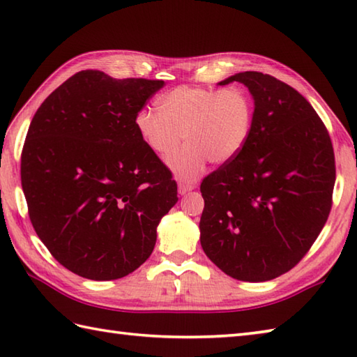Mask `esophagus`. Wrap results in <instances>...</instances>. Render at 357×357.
Here are the masks:
<instances>
[{"label":"esophagus","mask_w":357,"mask_h":357,"mask_svg":"<svg viewBox=\"0 0 357 357\" xmlns=\"http://www.w3.org/2000/svg\"><path fill=\"white\" fill-rule=\"evenodd\" d=\"M196 188V185L195 184H179L178 185V193L179 195H185V193H188V192H192V190H195Z\"/></svg>","instance_id":"esophagus-1"}]
</instances>
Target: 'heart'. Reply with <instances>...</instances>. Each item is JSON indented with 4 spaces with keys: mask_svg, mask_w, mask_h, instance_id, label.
Instances as JSON below:
<instances>
[{
    "mask_svg": "<svg viewBox=\"0 0 357 357\" xmlns=\"http://www.w3.org/2000/svg\"><path fill=\"white\" fill-rule=\"evenodd\" d=\"M158 109L136 112L133 124L155 155H172L167 165L181 181H193L208 161L225 164L236 156L252 132L253 102L239 87L221 90L181 86L156 100Z\"/></svg>",
    "mask_w": 357,
    "mask_h": 357,
    "instance_id": "obj_1",
    "label": "heart"
}]
</instances>
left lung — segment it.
Masks as SVG:
<instances>
[{"mask_svg":"<svg viewBox=\"0 0 357 357\" xmlns=\"http://www.w3.org/2000/svg\"><path fill=\"white\" fill-rule=\"evenodd\" d=\"M244 84L255 101L245 146L202 181L204 253L225 275L264 282L291 270L327 222L335 151L304 96L261 72L219 82Z\"/></svg>","mask_w":357,"mask_h":357,"instance_id":"1","label":"left lung"}]
</instances>
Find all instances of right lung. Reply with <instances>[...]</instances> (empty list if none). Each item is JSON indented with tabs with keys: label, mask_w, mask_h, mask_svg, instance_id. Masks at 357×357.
<instances>
[{
	"label": "right lung",
	"mask_w": 357,
	"mask_h": 357,
	"mask_svg": "<svg viewBox=\"0 0 357 357\" xmlns=\"http://www.w3.org/2000/svg\"><path fill=\"white\" fill-rule=\"evenodd\" d=\"M162 86L82 70L45 98L30 123L21 153L30 221L75 275L112 280L135 271L178 202L172 173L133 124Z\"/></svg>",
	"instance_id": "obj_1"
}]
</instances>
